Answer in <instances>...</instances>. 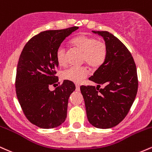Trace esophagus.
<instances>
[{
    "instance_id": "1",
    "label": "esophagus",
    "mask_w": 152,
    "mask_h": 152,
    "mask_svg": "<svg viewBox=\"0 0 152 152\" xmlns=\"http://www.w3.org/2000/svg\"><path fill=\"white\" fill-rule=\"evenodd\" d=\"M76 91H80V86H79V85H78V84L76 85Z\"/></svg>"
}]
</instances>
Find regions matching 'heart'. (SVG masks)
Wrapping results in <instances>:
<instances>
[{"instance_id":"heart-1","label":"heart","mask_w":152,"mask_h":152,"mask_svg":"<svg viewBox=\"0 0 152 152\" xmlns=\"http://www.w3.org/2000/svg\"><path fill=\"white\" fill-rule=\"evenodd\" d=\"M71 43L83 52V61L90 67L98 68L105 61L107 54L106 46L105 43L98 41L96 38L86 35H79L75 37ZM56 58L59 65H66V48L63 45L57 49ZM87 75L88 71L86 68L72 66L63 71L62 78L67 81L79 83Z\"/></svg>"}]
</instances>
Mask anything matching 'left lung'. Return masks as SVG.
I'll return each instance as SVG.
<instances>
[{"label":"left lung","mask_w":152,"mask_h":152,"mask_svg":"<svg viewBox=\"0 0 152 152\" xmlns=\"http://www.w3.org/2000/svg\"><path fill=\"white\" fill-rule=\"evenodd\" d=\"M104 38L107 49L104 62L88 79L95 86H81L86 115L92 126L112 128L128 114L136 98L138 78L136 64L124 43L108 31H92ZM101 85L104 88L99 89Z\"/></svg>","instance_id":"8db88e82"}]
</instances>
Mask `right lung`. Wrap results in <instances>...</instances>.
<instances>
[{"mask_svg": "<svg viewBox=\"0 0 152 152\" xmlns=\"http://www.w3.org/2000/svg\"><path fill=\"white\" fill-rule=\"evenodd\" d=\"M78 27L40 33L28 41L19 58L15 91L19 104L31 123L42 129H53L65 121L69 96L74 83L64 80L61 86L50 91L58 82L55 76L58 64L56 51L66 37Z\"/></svg>", "mask_w": 152, "mask_h": 152, "instance_id": "add662e5", "label": "right lung"}]
</instances>
